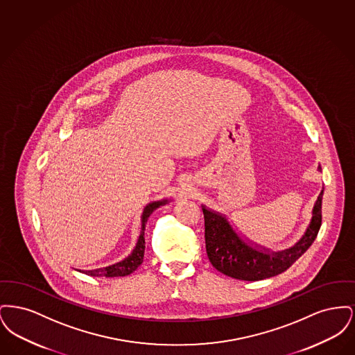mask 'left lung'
<instances>
[{"mask_svg": "<svg viewBox=\"0 0 355 355\" xmlns=\"http://www.w3.org/2000/svg\"><path fill=\"white\" fill-rule=\"evenodd\" d=\"M321 170V166L318 168ZM322 196L313 209V218L304 236L291 249L269 253L248 245L236 234L225 217L202 207L206 253L211 265L222 274L242 279L259 281L286 271L313 245L322 223Z\"/></svg>", "mask_w": 355, "mask_h": 355, "instance_id": "1", "label": "left lung"}]
</instances>
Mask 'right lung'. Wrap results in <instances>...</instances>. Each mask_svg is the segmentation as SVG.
<instances>
[{"label":"right lung","mask_w":355,"mask_h":355,"mask_svg":"<svg viewBox=\"0 0 355 355\" xmlns=\"http://www.w3.org/2000/svg\"><path fill=\"white\" fill-rule=\"evenodd\" d=\"M165 203H166V201L149 203L145 207V210L142 213L141 234H139V238H138V242L135 245L133 253L130 254L128 258H125L123 261L116 263V265H112V266H107V268H103V269H97V270H86L84 271L85 274L92 275V277H106V278L125 277V275L132 274L144 261V254H145V226H146L148 218L150 217V214L157 207H159V206H162Z\"/></svg>","instance_id":"right-lung-1"}]
</instances>
